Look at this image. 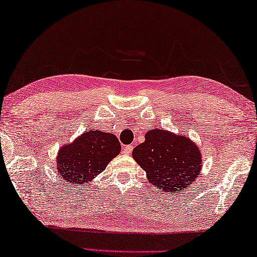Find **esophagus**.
I'll list each match as a JSON object with an SVG mask.
<instances>
[{"instance_id":"34e87169","label":"esophagus","mask_w":257,"mask_h":257,"mask_svg":"<svg viewBox=\"0 0 257 257\" xmlns=\"http://www.w3.org/2000/svg\"><path fill=\"white\" fill-rule=\"evenodd\" d=\"M132 150H133V146H126V147H124L123 153H124V155H131Z\"/></svg>"}]
</instances>
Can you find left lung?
Returning a JSON list of instances; mask_svg holds the SVG:
<instances>
[{"mask_svg":"<svg viewBox=\"0 0 257 257\" xmlns=\"http://www.w3.org/2000/svg\"><path fill=\"white\" fill-rule=\"evenodd\" d=\"M132 156L149 182L168 193L191 186L203 166L201 151L191 139L161 128L149 130Z\"/></svg>","mask_w":257,"mask_h":257,"instance_id":"obj_1","label":"left lung"}]
</instances>
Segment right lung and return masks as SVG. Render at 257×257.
Here are the masks:
<instances>
[{"label": "right lung", "mask_w": 257, "mask_h": 257, "mask_svg": "<svg viewBox=\"0 0 257 257\" xmlns=\"http://www.w3.org/2000/svg\"><path fill=\"white\" fill-rule=\"evenodd\" d=\"M120 149L115 134L87 130L73 142L60 147L56 163L58 173L68 186L85 184L102 173Z\"/></svg>", "instance_id": "obj_1"}]
</instances>
